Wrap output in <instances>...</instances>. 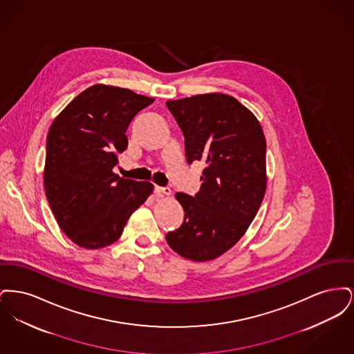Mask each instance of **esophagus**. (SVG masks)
Segmentation results:
<instances>
[{"instance_id":"34e87169","label":"esophagus","mask_w":354,"mask_h":354,"mask_svg":"<svg viewBox=\"0 0 354 354\" xmlns=\"http://www.w3.org/2000/svg\"><path fill=\"white\" fill-rule=\"evenodd\" d=\"M155 194L156 195H159V196H169L171 195V189H169V187H155Z\"/></svg>"}]
</instances>
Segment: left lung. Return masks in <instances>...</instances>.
<instances>
[{"label":"left lung","instance_id":"left-lung-1","mask_svg":"<svg viewBox=\"0 0 354 354\" xmlns=\"http://www.w3.org/2000/svg\"><path fill=\"white\" fill-rule=\"evenodd\" d=\"M166 104L185 135L187 163H205L199 192L175 195L185 220L166 240L185 259L214 260L245 234L263 202L266 136L252 113L225 94H202Z\"/></svg>","mask_w":354,"mask_h":354}]
</instances>
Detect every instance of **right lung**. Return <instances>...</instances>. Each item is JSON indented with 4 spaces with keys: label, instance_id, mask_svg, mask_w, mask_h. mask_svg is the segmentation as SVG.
<instances>
[{
    "label": "right lung",
    "instance_id": "obj_1",
    "mask_svg": "<svg viewBox=\"0 0 354 354\" xmlns=\"http://www.w3.org/2000/svg\"><path fill=\"white\" fill-rule=\"evenodd\" d=\"M153 100L127 88L94 84L54 119L46 139L45 192L61 230L77 245L117 241L129 218L150 196L149 182L113 172L127 149V127Z\"/></svg>",
    "mask_w": 354,
    "mask_h": 354
}]
</instances>
